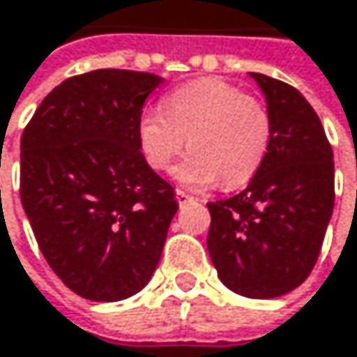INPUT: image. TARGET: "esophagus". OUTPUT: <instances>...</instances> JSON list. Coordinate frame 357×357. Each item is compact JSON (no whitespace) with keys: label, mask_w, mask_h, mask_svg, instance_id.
<instances>
[{"label":"esophagus","mask_w":357,"mask_h":357,"mask_svg":"<svg viewBox=\"0 0 357 357\" xmlns=\"http://www.w3.org/2000/svg\"><path fill=\"white\" fill-rule=\"evenodd\" d=\"M176 198H178L179 206H181V204H185V202H190V200H194V196H192V194H188L185 190H176Z\"/></svg>","instance_id":"esophagus-1"}]
</instances>
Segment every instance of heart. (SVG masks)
<instances>
[{"instance_id": "obj_1", "label": "heart", "mask_w": 357, "mask_h": 357, "mask_svg": "<svg viewBox=\"0 0 357 357\" xmlns=\"http://www.w3.org/2000/svg\"><path fill=\"white\" fill-rule=\"evenodd\" d=\"M190 153L174 167L183 185H208L221 178L225 188L256 176L273 140V119L260 99L238 86L202 78L163 97L138 121V144L146 163L163 172L185 146Z\"/></svg>"}]
</instances>
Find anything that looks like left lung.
I'll use <instances>...</instances> for the list:
<instances>
[{"label": "left lung", "mask_w": 357, "mask_h": 357, "mask_svg": "<svg viewBox=\"0 0 357 357\" xmlns=\"http://www.w3.org/2000/svg\"><path fill=\"white\" fill-rule=\"evenodd\" d=\"M273 119L264 163L236 196L208 202L206 248L231 291L271 300L317 264L335 204L333 149L317 111L294 86L250 72Z\"/></svg>", "instance_id": "8db88e82"}]
</instances>
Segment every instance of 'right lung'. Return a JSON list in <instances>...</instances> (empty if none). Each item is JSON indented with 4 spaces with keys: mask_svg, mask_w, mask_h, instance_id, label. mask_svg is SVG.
<instances>
[{
    "mask_svg": "<svg viewBox=\"0 0 357 357\" xmlns=\"http://www.w3.org/2000/svg\"><path fill=\"white\" fill-rule=\"evenodd\" d=\"M161 76L95 70L55 86L20 140V200L53 273L78 296L117 302L153 277L178 213L138 144Z\"/></svg>",
    "mask_w": 357,
    "mask_h": 357,
    "instance_id": "1",
    "label": "right lung"
}]
</instances>
